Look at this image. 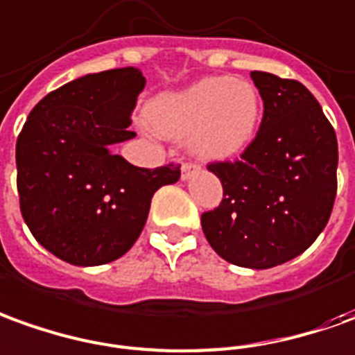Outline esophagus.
Returning a JSON list of instances; mask_svg holds the SVG:
<instances>
[{
	"label": "esophagus",
	"instance_id": "esophagus-1",
	"mask_svg": "<svg viewBox=\"0 0 355 355\" xmlns=\"http://www.w3.org/2000/svg\"><path fill=\"white\" fill-rule=\"evenodd\" d=\"M197 170V166L193 162H183L182 164V178L183 180H189L191 178V173Z\"/></svg>",
	"mask_w": 355,
	"mask_h": 355
}]
</instances>
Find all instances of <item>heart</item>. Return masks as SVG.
Instances as JSON below:
<instances>
[{"label":"heart","mask_w":355,"mask_h":355,"mask_svg":"<svg viewBox=\"0 0 355 355\" xmlns=\"http://www.w3.org/2000/svg\"><path fill=\"white\" fill-rule=\"evenodd\" d=\"M146 119L160 135L187 137L199 160L224 162L251 145L261 119V96L245 79L207 77L160 94L146 107Z\"/></svg>","instance_id":"heart-1"}]
</instances>
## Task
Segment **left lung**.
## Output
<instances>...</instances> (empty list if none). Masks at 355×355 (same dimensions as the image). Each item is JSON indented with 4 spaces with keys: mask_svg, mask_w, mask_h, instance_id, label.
Returning a JSON list of instances; mask_svg holds the SVG:
<instances>
[{
    "mask_svg": "<svg viewBox=\"0 0 355 355\" xmlns=\"http://www.w3.org/2000/svg\"><path fill=\"white\" fill-rule=\"evenodd\" d=\"M263 119L239 160L209 162L222 201L202 232L224 261L270 268L302 255L331 218L338 143L321 104L294 79L253 71Z\"/></svg>",
    "mask_w": 355,
    "mask_h": 355,
    "instance_id": "left-lung-1",
    "label": "left lung"
}]
</instances>
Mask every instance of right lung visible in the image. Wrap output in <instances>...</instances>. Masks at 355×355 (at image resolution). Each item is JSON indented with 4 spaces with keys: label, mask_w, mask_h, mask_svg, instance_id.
<instances>
[{
    "label": "right lung",
    "mask_w": 355,
    "mask_h": 355,
    "mask_svg": "<svg viewBox=\"0 0 355 355\" xmlns=\"http://www.w3.org/2000/svg\"><path fill=\"white\" fill-rule=\"evenodd\" d=\"M143 89L133 67L85 75L46 94L19 133L21 214L36 241L65 263L96 266L125 255L156 189L180 180V164L148 170L112 153L135 137L127 127Z\"/></svg>",
    "instance_id": "obj_1"
}]
</instances>
